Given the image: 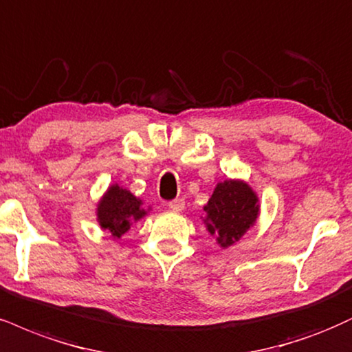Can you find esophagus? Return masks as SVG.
Returning <instances> with one entry per match:
<instances>
[{"mask_svg":"<svg viewBox=\"0 0 352 352\" xmlns=\"http://www.w3.org/2000/svg\"><path fill=\"white\" fill-rule=\"evenodd\" d=\"M168 208H170L172 211H182L185 208V201L182 200V198H175V200L168 201Z\"/></svg>","mask_w":352,"mask_h":352,"instance_id":"34e87169","label":"esophagus"}]
</instances>
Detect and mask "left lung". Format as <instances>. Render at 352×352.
<instances>
[{"label":"left lung","instance_id":"8db88e82","mask_svg":"<svg viewBox=\"0 0 352 352\" xmlns=\"http://www.w3.org/2000/svg\"><path fill=\"white\" fill-rule=\"evenodd\" d=\"M256 193L241 180H224L217 185L206 203V228L217 236L221 248L234 244L249 228L256 223L259 214V203Z\"/></svg>","mask_w":352,"mask_h":352}]
</instances>
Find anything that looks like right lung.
I'll return each mask as SVG.
<instances>
[{"label":"right lung","instance_id":"obj_1","mask_svg":"<svg viewBox=\"0 0 352 352\" xmlns=\"http://www.w3.org/2000/svg\"><path fill=\"white\" fill-rule=\"evenodd\" d=\"M141 205L142 201L129 190L113 185L98 205L100 226L111 232L113 238H121L131 228V223L146 214V210Z\"/></svg>","mask_w":352,"mask_h":352}]
</instances>
